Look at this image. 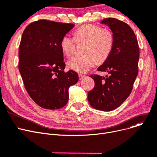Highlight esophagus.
<instances>
[{"instance_id":"obj_1","label":"esophagus","mask_w":157,"mask_h":157,"mask_svg":"<svg viewBox=\"0 0 157 157\" xmlns=\"http://www.w3.org/2000/svg\"><path fill=\"white\" fill-rule=\"evenodd\" d=\"M85 77V75H83V74H79V79L80 80H81V79H83Z\"/></svg>"}]
</instances>
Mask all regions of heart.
I'll list each match as a JSON object with an SVG mask.
<instances>
[{
  "label": "heart",
  "instance_id": "b5f03b06",
  "mask_svg": "<svg viewBox=\"0 0 157 157\" xmlns=\"http://www.w3.org/2000/svg\"><path fill=\"white\" fill-rule=\"evenodd\" d=\"M76 42H85L82 56H75L67 62L70 69L79 73L89 71L96 63L105 61L112 51L114 38L113 33L102 27L92 24H84L74 31V38L65 35L60 40L62 53L69 57L73 53Z\"/></svg>",
  "mask_w": 157,
  "mask_h": 157
}]
</instances>
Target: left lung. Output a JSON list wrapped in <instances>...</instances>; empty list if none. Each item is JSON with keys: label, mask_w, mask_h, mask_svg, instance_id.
Listing matches in <instances>:
<instances>
[{"label": "left lung", "mask_w": 157, "mask_h": 157, "mask_svg": "<svg viewBox=\"0 0 157 157\" xmlns=\"http://www.w3.org/2000/svg\"><path fill=\"white\" fill-rule=\"evenodd\" d=\"M101 23L110 27L114 44L110 55L98 69L108 76L91 75L95 86L88 92V100L94 108L108 112L121 105L132 91L138 74L139 47L133 31L126 23L114 18H105Z\"/></svg>", "instance_id": "1"}]
</instances>
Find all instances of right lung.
Instances as JSON below:
<instances>
[{
	"instance_id": "right-lung-1",
	"label": "right lung",
	"mask_w": 157,
	"mask_h": 157,
	"mask_svg": "<svg viewBox=\"0 0 157 157\" xmlns=\"http://www.w3.org/2000/svg\"><path fill=\"white\" fill-rule=\"evenodd\" d=\"M74 25L42 19L29 24L22 34L19 71L29 96L43 108L55 110L66 105L69 86L78 81L77 72H64L59 46L61 39Z\"/></svg>"
}]
</instances>
